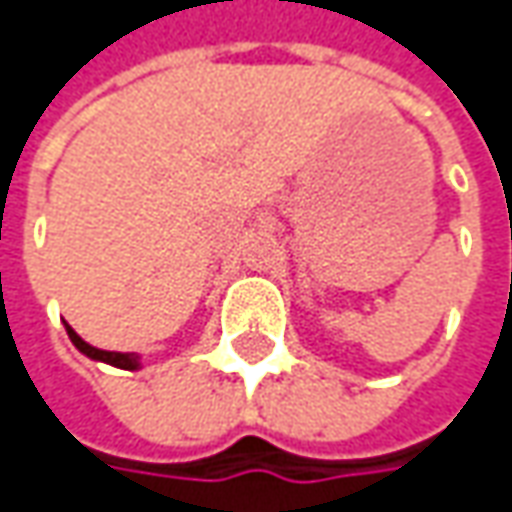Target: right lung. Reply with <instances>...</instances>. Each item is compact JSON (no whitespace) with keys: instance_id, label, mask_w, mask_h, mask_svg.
Listing matches in <instances>:
<instances>
[{"instance_id":"add662e5","label":"right lung","mask_w":512,"mask_h":512,"mask_svg":"<svg viewBox=\"0 0 512 512\" xmlns=\"http://www.w3.org/2000/svg\"><path fill=\"white\" fill-rule=\"evenodd\" d=\"M68 336L70 342L76 344L85 356L96 359V362L113 364V367H122V370H136V367H139V356H133V353H110V350H99V347H93V344H88L85 339H79V333H76L73 327H68Z\"/></svg>"}]
</instances>
